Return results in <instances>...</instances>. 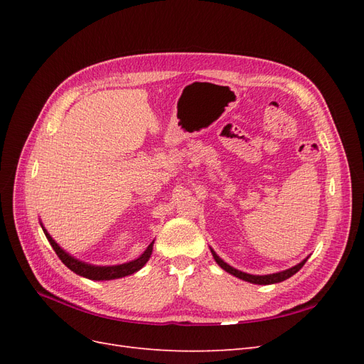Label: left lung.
<instances>
[{"label":"left lung","mask_w":364,"mask_h":364,"mask_svg":"<svg viewBox=\"0 0 364 364\" xmlns=\"http://www.w3.org/2000/svg\"><path fill=\"white\" fill-rule=\"evenodd\" d=\"M209 249H211V247H209ZM211 253H213V257H214L215 262H217L218 266L222 267L225 272H228V273H230V274H234L235 278H240V279H243V281L250 282V284H258V285L278 284V282H282V281H285V279H289L290 277H293L294 273H297V272H299V270L302 269V266H304V264H305L306 259H308V257H306V258L302 259L299 264H296V266H293V267H290V269H287V270H282V272L270 273V274H250V273L241 272V270H238V269H235V267H232V266H229V264L225 262L222 258H220L213 249H211Z\"/></svg>","instance_id":"8db88e82"}]
</instances>
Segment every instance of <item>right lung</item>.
Returning a JSON list of instances; mask_svg holds the SVG:
<instances>
[{
	"label": "right lung",
	"instance_id": "right-lung-1",
	"mask_svg": "<svg viewBox=\"0 0 364 364\" xmlns=\"http://www.w3.org/2000/svg\"><path fill=\"white\" fill-rule=\"evenodd\" d=\"M42 226L43 234H46L47 240L50 241L51 247L54 249V252L58 253V257L60 258V261L67 266L70 270H73L75 274H79V277L87 278V279H92V281H111V279H118V278H124L129 277V274L138 272L139 269H142L146 266V262L149 261L151 252H153V243H155V240L151 241L149 245V247L141 253V255L136 259H132L129 262L124 264H117V266H94V264H87L85 261H80L74 258L73 255L67 250H63L56 241L53 240V237L47 232V229L43 228L42 222H39Z\"/></svg>",
	"mask_w": 364,
	"mask_h": 364
}]
</instances>
